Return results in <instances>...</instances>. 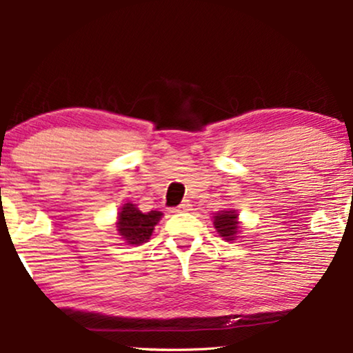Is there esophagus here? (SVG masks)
Here are the masks:
<instances>
[{"instance_id": "esophagus-1", "label": "esophagus", "mask_w": 353, "mask_h": 353, "mask_svg": "<svg viewBox=\"0 0 353 353\" xmlns=\"http://www.w3.org/2000/svg\"><path fill=\"white\" fill-rule=\"evenodd\" d=\"M190 209H192V204L185 201V202H182L181 205H177V208L174 210H176V212H188V210H190Z\"/></svg>"}]
</instances>
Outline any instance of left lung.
<instances>
[{"label":"left lung","instance_id":"obj_1","mask_svg":"<svg viewBox=\"0 0 353 353\" xmlns=\"http://www.w3.org/2000/svg\"><path fill=\"white\" fill-rule=\"evenodd\" d=\"M214 228L224 241H236L241 232V221L236 209H224L214 214Z\"/></svg>","mask_w":353,"mask_h":353}]
</instances>
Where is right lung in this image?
Wrapping results in <instances>:
<instances>
[{
    "instance_id": "obj_1",
    "label": "right lung",
    "mask_w": 353,
    "mask_h": 353,
    "mask_svg": "<svg viewBox=\"0 0 353 353\" xmlns=\"http://www.w3.org/2000/svg\"><path fill=\"white\" fill-rule=\"evenodd\" d=\"M163 216L164 214L159 210H149L144 214L136 204L125 202L117 212V234L128 245H143L151 239L154 228Z\"/></svg>"
}]
</instances>
